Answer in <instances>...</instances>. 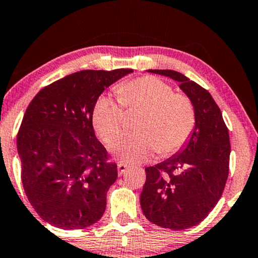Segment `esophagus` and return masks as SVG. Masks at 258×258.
Returning <instances> with one entry per match:
<instances>
[{
    "mask_svg": "<svg viewBox=\"0 0 258 258\" xmlns=\"http://www.w3.org/2000/svg\"><path fill=\"white\" fill-rule=\"evenodd\" d=\"M127 169H128V166H127V164L117 163V173H119V175H122Z\"/></svg>",
    "mask_w": 258,
    "mask_h": 258,
    "instance_id": "34e87169",
    "label": "esophagus"
}]
</instances>
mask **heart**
<instances>
[{"mask_svg":"<svg viewBox=\"0 0 258 258\" xmlns=\"http://www.w3.org/2000/svg\"><path fill=\"white\" fill-rule=\"evenodd\" d=\"M117 99L101 95L92 109V125L105 143L119 131L124 111L142 109L138 119L139 133L121 134L111 142L110 149L126 163L148 162L159 151L162 156L181 149L196 127V109L191 98L173 92L168 83L154 76H144L120 83L115 88Z\"/></svg>","mask_w":258,"mask_h":258,"instance_id":"b5f03b06","label":"heart"}]
</instances>
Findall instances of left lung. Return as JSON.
I'll list each match as a JSON object with an SVG mask.
<instances>
[{"instance_id": "8db88e82", "label": "left lung", "mask_w": 258, "mask_h": 258, "mask_svg": "<svg viewBox=\"0 0 258 258\" xmlns=\"http://www.w3.org/2000/svg\"><path fill=\"white\" fill-rule=\"evenodd\" d=\"M169 77L191 98L196 127L175 155L147 167L141 194L143 214L163 228L185 229L203 221L222 196L228 176V128L212 95L184 74L172 70H149Z\"/></svg>"}]
</instances>
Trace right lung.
Masks as SVG:
<instances>
[{"label": "right lung", "instance_id": "obj_1", "mask_svg": "<svg viewBox=\"0 0 258 258\" xmlns=\"http://www.w3.org/2000/svg\"><path fill=\"white\" fill-rule=\"evenodd\" d=\"M85 70L43 88L27 107L18 132L25 194L55 227L80 229L98 221L116 163L96 138L92 109L104 89L132 73Z\"/></svg>", "mask_w": 258, "mask_h": 258}]
</instances>
